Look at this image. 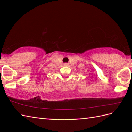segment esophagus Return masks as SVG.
Returning a JSON list of instances; mask_svg holds the SVG:
<instances>
[{"instance_id": "esophagus-1", "label": "esophagus", "mask_w": 132, "mask_h": 132, "mask_svg": "<svg viewBox=\"0 0 132 132\" xmlns=\"http://www.w3.org/2000/svg\"><path fill=\"white\" fill-rule=\"evenodd\" d=\"M69 65V64L67 63H65L64 64V65H65V66H67V65Z\"/></svg>"}]
</instances>
